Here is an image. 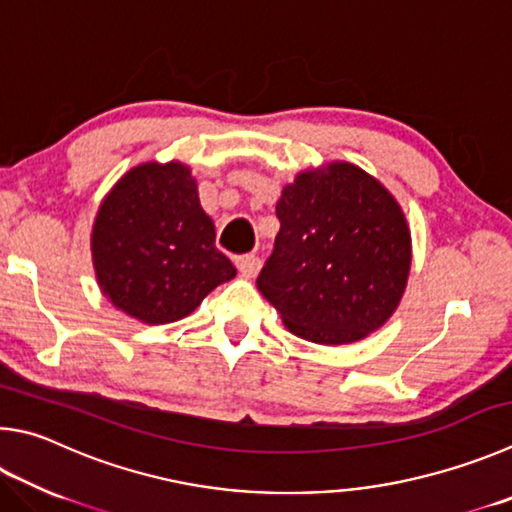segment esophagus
<instances>
[{
    "instance_id": "1",
    "label": "esophagus",
    "mask_w": 512,
    "mask_h": 512,
    "mask_svg": "<svg viewBox=\"0 0 512 512\" xmlns=\"http://www.w3.org/2000/svg\"><path fill=\"white\" fill-rule=\"evenodd\" d=\"M237 268L241 275L250 280V277H255L259 273V268H262V259L255 255H241V257H237Z\"/></svg>"
}]
</instances>
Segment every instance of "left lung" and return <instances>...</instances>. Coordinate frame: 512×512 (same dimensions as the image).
Wrapping results in <instances>:
<instances>
[{
    "mask_svg": "<svg viewBox=\"0 0 512 512\" xmlns=\"http://www.w3.org/2000/svg\"><path fill=\"white\" fill-rule=\"evenodd\" d=\"M280 232L257 288L286 329L315 345H347L392 318L412 266L398 201L351 163L295 176L277 201Z\"/></svg>",
    "mask_w": 512,
    "mask_h": 512,
    "instance_id": "left-lung-1",
    "label": "left lung"
}]
</instances>
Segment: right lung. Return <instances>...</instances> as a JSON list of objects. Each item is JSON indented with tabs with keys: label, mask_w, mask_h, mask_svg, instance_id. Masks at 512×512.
Segmentation results:
<instances>
[{
	"label": "right lung",
	"mask_w": 512,
	"mask_h": 512,
	"mask_svg": "<svg viewBox=\"0 0 512 512\" xmlns=\"http://www.w3.org/2000/svg\"><path fill=\"white\" fill-rule=\"evenodd\" d=\"M91 253L116 309L145 324L190 315L212 288L237 275L215 246V224L183 163H143L100 203Z\"/></svg>",
	"instance_id": "right-lung-1"
}]
</instances>
